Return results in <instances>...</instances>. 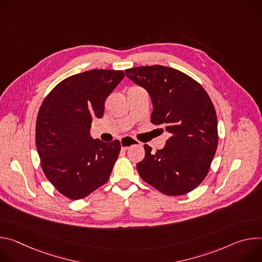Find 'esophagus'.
I'll list each match as a JSON object with an SVG mask.
<instances>
[{
  "label": "esophagus",
  "mask_w": 262,
  "mask_h": 262,
  "mask_svg": "<svg viewBox=\"0 0 262 262\" xmlns=\"http://www.w3.org/2000/svg\"><path fill=\"white\" fill-rule=\"evenodd\" d=\"M120 143H121V148L122 150H128V149L132 147V146H135V145H140V142L132 137H123L121 140H120Z\"/></svg>",
  "instance_id": "esophagus-1"
}]
</instances>
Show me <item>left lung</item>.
Masks as SVG:
<instances>
[{
    "mask_svg": "<svg viewBox=\"0 0 262 262\" xmlns=\"http://www.w3.org/2000/svg\"><path fill=\"white\" fill-rule=\"evenodd\" d=\"M126 76L151 97V123L171 134L163 149L151 151L137 164L141 178L168 196L188 194L204 180L217 147V120L213 103L204 88L177 69L140 66Z\"/></svg>",
    "mask_w": 262,
    "mask_h": 262,
    "instance_id": "left-lung-1",
    "label": "left lung"
}]
</instances>
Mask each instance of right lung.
I'll return each mask as SVG.
<instances>
[{
    "label": "right lung",
    "instance_id": "add662e5",
    "mask_svg": "<svg viewBox=\"0 0 262 262\" xmlns=\"http://www.w3.org/2000/svg\"><path fill=\"white\" fill-rule=\"evenodd\" d=\"M123 70L92 69L60 82L43 99L35 142L46 177L63 196L87 197L110 178L120 141L90 136L92 118H101L104 100L124 78Z\"/></svg>",
    "mask_w": 262,
    "mask_h": 262
}]
</instances>
